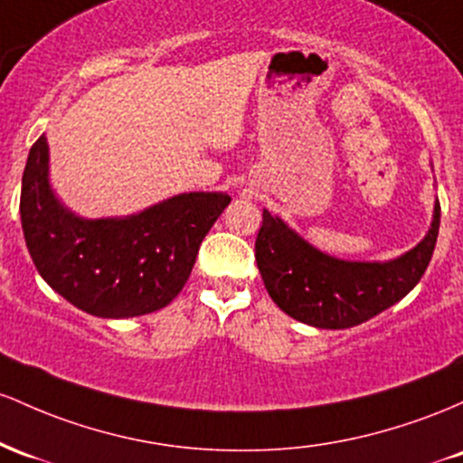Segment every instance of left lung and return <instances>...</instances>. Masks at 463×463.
<instances>
[{
    "instance_id": "left-lung-1",
    "label": "left lung",
    "mask_w": 463,
    "mask_h": 463,
    "mask_svg": "<svg viewBox=\"0 0 463 463\" xmlns=\"http://www.w3.org/2000/svg\"><path fill=\"white\" fill-rule=\"evenodd\" d=\"M439 232V201L422 242L389 262H347L298 236L284 221L262 212L256 262L269 295L284 313L326 330H344L393 306L427 271Z\"/></svg>"
}]
</instances>
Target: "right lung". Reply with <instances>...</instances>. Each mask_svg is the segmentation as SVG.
<instances>
[{"mask_svg": "<svg viewBox=\"0 0 463 463\" xmlns=\"http://www.w3.org/2000/svg\"><path fill=\"white\" fill-rule=\"evenodd\" d=\"M48 139L33 144L22 179V227L36 271L93 317L155 313L188 282L205 233L230 205L222 192H190L124 218H80L48 179Z\"/></svg>", "mask_w": 463, "mask_h": 463, "instance_id": "add662e5", "label": "right lung"}]
</instances>
